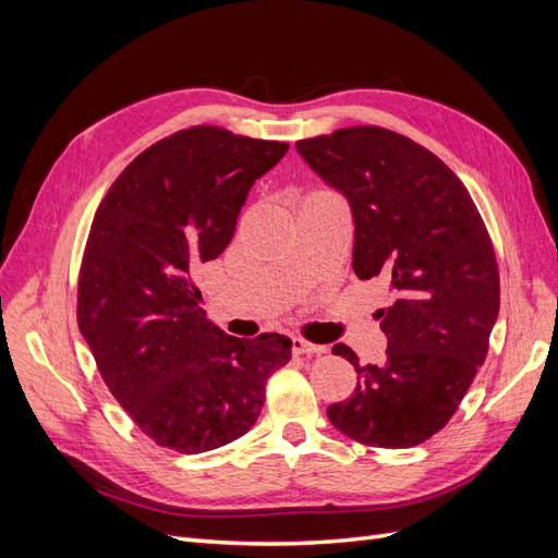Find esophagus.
<instances>
[{
	"mask_svg": "<svg viewBox=\"0 0 558 558\" xmlns=\"http://www.w3.org/2000/svg\"><path fill=\"white\" fill-rule=\"evenodd\" d=\"M293 353H298V356H318V353H326V347L324 344H312L307 340H302V337H293Z\"/></svg>",
	"mask_w": 558,
	"mask_h": 558,
	"instance_id": "esophagus-1",
	"label": "esophagus"
}]
</instances>
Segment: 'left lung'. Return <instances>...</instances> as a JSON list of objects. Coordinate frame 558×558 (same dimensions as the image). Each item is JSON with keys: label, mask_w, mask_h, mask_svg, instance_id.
<instances>
[{"label": "left lung", "mask_w": 558, "mask_h": 558, "mask_svg": "<svg viewBox=\"0 0 558 558\" xmlns=\"http://www.w3.org/2000/svg\"><path fill=\"white\" fill-rule=\"evenodd\" d=\"M295 148L349 202L353 272L393 293L377 312L388 340L381 365L332 347L359 384L330 404V424L369 447L421 445L461 404L498 318V265L482 216L440 158L391 130L347 128Z\"/></svg>", "instance_id": "left-lung-1"}]
</instances>
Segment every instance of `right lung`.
Instances as JSON below:
<instances>
[{"label":"right lung","mask_w":558,"mask_h":558,"mask_svg":"<svg viewBox=\"0 0 558 558\" xmlns=\"http://www.w3.org/2000/svg\"><path fill=\"white\" fill-rule=\"evenodd\" d=\"M289 144L181 130L113 181L83 253L78 328L113 398L150 440L202 453L242 437L291 340L226 335L191 275L230 244L251 185Z\"/></svg>","instance_id":"add662e5"}]
</instances>
